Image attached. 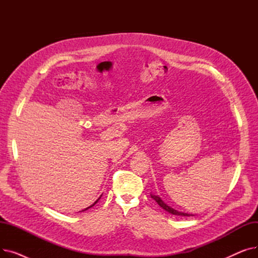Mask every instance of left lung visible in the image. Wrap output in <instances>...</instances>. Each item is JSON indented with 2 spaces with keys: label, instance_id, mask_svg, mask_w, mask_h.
<instances>
[{
  "label": "left lung",
  "instance_id": "left-lung-1",
  "mask_svg": "<svg viewBox=\"0 0 258 258\" xmlns=\"http://www.w3.org/2000/svg\"><path fill=\"white\" fill-rule=\"evenodd\" d=\"M151 197H152V198H153V199L158 203V205H159L160 207H162V208H163L165 211H167V212H169V213H171V214H173V215H181V216H190V215H192V214H188V213L181 212V211H178V210L173 209L172 207L168 206L164 201H162V200H161V198H160L159 196L151 195Z\"/></svg>",
  "mask_w": 258,
  "mask_h": 258
}]
</instances>
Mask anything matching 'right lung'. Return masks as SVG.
I'll use <instances>...</instances> for the list:
<instances>
[{
	"mask_svg": "<svg viewBox=\"0 0 258 258\" xmlns=\"http://www.w3.org/2000/svg\"><path fill=\"white\" fill-rule=\"evenodd\" d=\"M100 197H101V196H100ZM99 200H100V198H99V199H98V200H97V201H95V203H94V204H93V205H91V206H90V207H88V208H86V209H85V210H88V209H89V208H91V207H93V206H94V205H95V204H96V203H97V202H98V201H99ZM85 210H83V211H85Z\"/></svg>",
	"mask_w": 258,
	"mask_h": 258,
	"instance_id": "obj_1",
	"label": "right lung"
}]
</instances>
